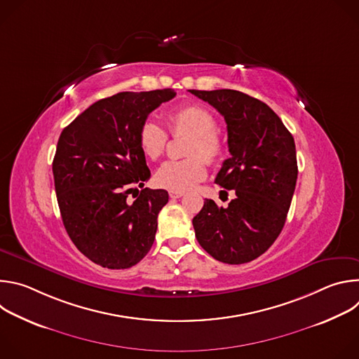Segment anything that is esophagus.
<instances>
[{
  "instance_id": "34e87169",
  "label": "esophagus",
  "mask_w": 359,
  "mask_h": 359,
  "mask_svg": "<svg viewBox=\"0 0 359 359\" xmlns=\"http://www.w3.org/2000/svg\"><path fill=\"white\" fill-rule=\"evenodd\" d=\"M183 194H184L183 191H169V196H170L172 198H180Z\"/></svg>"
}]
</instances>
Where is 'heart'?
Returning <instances> with one entry per match:
<instances>
[{
    "label": "heart",
    "instance_id": "obj_1",
    "mask_svg": "<svg viewBox=\"0 0 359 359\" xmlns=\"http://www.w3.org/2000/svg\"><path fill=\"white\" fill-rule=\"evenodd\" d=\"M169 129L173 135L189 133L191 137L186 146L183 161H170L161 166L155 180L158 186L170 191H187L208 176L206 160L210 165L219 163L224 156V142L216 132L215 115L200 105H184L172 111L168 116ZM168 132L153 119L142 123L137 135L143 155L158 161L168 146Z\"/></svg>",
    "mask_w": 359,
    "mask_h": 359
}]
</instances>
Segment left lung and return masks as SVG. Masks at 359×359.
Listing matches in <instances>:
<instances>
[{
	"mask_svg": "<svg viewBox=\"0 0 359 359\" xmlns=\"http://www.w3.org/2000/svg\"><path fill=\"white\" fill-rule=\"evenodd\" d=\"M189 92L224 116L231 156L216 183L236 191L227 208L204 200L193 219L197 241L222 263H248L266 252L284 227L298 175L294 137L269 105L240 90Z\"/></svg>",
	"mask_w": 359,
	"mask_h": 359,
	"instance_id": "1",
	"label": "left lung"
}]
</instances>
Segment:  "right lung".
<instances>
[{
  "mask_svg": "<svg viewBox=\"0 0 359 359\" xmlns=\"http://www.w3.org/2000/svg\"><path fill=\"white\" fill-rule=\"evenodd\" d=\"M175 96L173 89L116 93L95 102L60 136L53 173L61 217L97 266L129 269L155 241L169 194L143 187L150 170L137 135L149 114Z\"/></svg>",
  "mask_w": 359,
  "mask_h": 359,
  "instance_id": "obj_1",
  "label": "right lung"
}]
</instances>
